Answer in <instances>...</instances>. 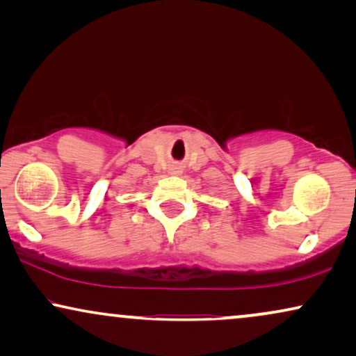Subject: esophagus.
<instances>
[{"label": "esophagus", "instance_id": "1", "mask_svg": "<svg viewBox=\"0 0 356 356\" xmlns=\"http://www.w3.org/2000/svg\"><path fill=\"white\" fill-rule=\"evenodd\" d=\"M170 172H172V174H179V172H181V170H179L177 165H174V168H170Z\"/></svg>", "mask_w": 356, "mask_h": 356}]
</instances>
